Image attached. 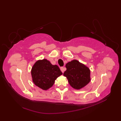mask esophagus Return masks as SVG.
Masks as SVG:
<instances>
[{"instance_id":"obj_1","label":"esophagus","mask_w":121,"mask_h":121,"mask_svg":"<svg viewBox=\"0 0 121 121\" xmlns=\"http://www.w3.org/2000/svg\"><path fill=\"white\" fill-rule=\"evenodd\" d=\"M60 70L61 71H62V73H64V72H65V68L64 67H61Z\"/></svg>"}]
</instances>
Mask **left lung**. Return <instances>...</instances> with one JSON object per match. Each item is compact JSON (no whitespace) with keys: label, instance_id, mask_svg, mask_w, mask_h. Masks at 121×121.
<instances>
[{"label":"left lung","instance_id":"obj_1","mask_svg":"<svg viewBox=\"0 0 121 121\" xmlns=\"http://www.w3.org/2000/svg\"><path fill=\"white\" fill-rule=\"evenodd\" d=\"M66 70L63 75L67 78L70 85L75 89H80L91 81V71L84 64L73 60L66 64Z\"/></svg>","mask_w":121,"mask_h":121}]
</instances>
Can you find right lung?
Returning a JSON list of instances; mask_svg holds the SVG:
<instances>
[{"label":"right lung","mask_w":121,"mask_h":121,"mask_svg":"<svg viewBox=\"0 0 121 121\" xmlns=\"http://www.w3.org/2000/svg\"><path fill=\"white\" fill-rule=\"evenodd\" d=\"M62 74L59 66L52 65L47 59L37 61L31 70L33 83L45 91L52 87L56 79Z\"/></svg>","instance_id":"add662e5"}]
</instances>
